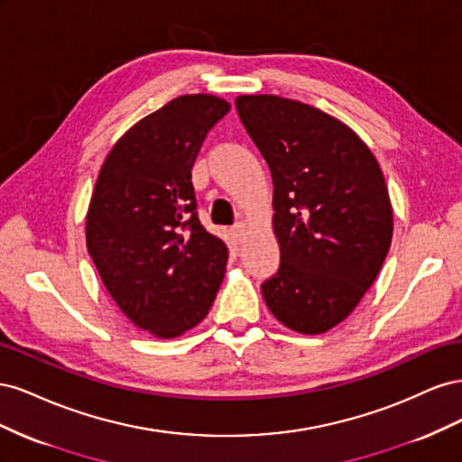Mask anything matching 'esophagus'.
Wrapping results in <instances>:
<instances>
[{
	"label": "esophagus",
	"instance_id": "1",
	"mask_svg": "<svg viewBox=\"0 0 462 462\" xmlns=\"http://www.w3.org/2000/svg\"><path fill=\"white\" fill-rule=\"evenodd\" d=\"M231 231L235 235V239L239 241V243H243L246 239V235H248V229H246V223L245 221H236Z\"/></svg>",
	"mask_w": 462,
	"mask_h": 462
}]
</instances>
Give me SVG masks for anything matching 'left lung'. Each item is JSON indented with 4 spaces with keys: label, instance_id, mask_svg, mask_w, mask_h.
Listing matches in <instances>:
<instances>
[{
    "label": "left lung",
    "instance_id": "obj_1",
    "mask_svg": "<svg viewBox=\"0 0 462 462\" xmlns=\"http://www.w3.org/2000/svg\"><path fill=\"white\" fill-rule=\"evenodd\" d=\"M273 179L279 270L262 285L270 312L319 335L351 314L393 236L382 167L362 138L318 107L273 94L235 100Z\"/></svg>",
    "mask_w": 462,
    "mask_h": 462
}]
</instances>
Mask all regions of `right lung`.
Listing matches in <instances>:
<instances>
[{"mask_svg":"<svg viewBox=\"0 0 462 462\" xmlns=\"http://www.w3.org/2000/svg\"><path fill=\"white\" fill-rule=\"evenodd\" d=\"M229 109L212 94L175 97L119 138L96 179L88 254L121 312L158 339L200 324L226 275L227 246L202 227L190 171Z\"/></svg>","mask_w":462,"mask_h":462,"instance_id":"1","label":"right lung"}]
</instances>
